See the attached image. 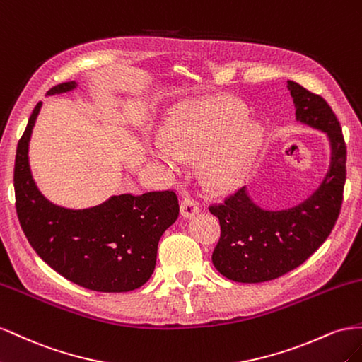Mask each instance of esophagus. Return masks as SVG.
Masks as SVG:
<instances>
[{"instance_id":"obj_1","label":"esophagus","mask_w":362,"mask_h":362,"mask_svg":"<svg viewBox=\"0 0 362 362\" xmlns=\"http://www.w3.org/2000/svg\"><path fill=\"white\" fill-rule=\"evenodd\" d=\"M200 208L197 202H194L191 197H183L182 203H180V214L183 218H191L195 214H199Z\"/></svg>"}]
</instances>
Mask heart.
Returning <instances> with one entry per match:
<instances>
[{
  "instance_id": "obj_1",
  "label": "heart",
  "mask_w": 362,
  "mask_h": 362,
  "mask_svg": "<svg viewBox=\"0 0 362 362\" xmlns=\"http://www.w3.org/2000/svg\"><path fill=\"white\" fill-rule=\"evenodd\" d=\"M247 118V107L230 98L183 103L165 124V142H154L150 154L174 174L182 160L202 162L211 188L230 189L250 170L267 135L264 124Z\"/></svg>"
}]
</instances>
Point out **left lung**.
Segmentation results:
<instances>
[{"label": "left lung", "mask_w": 362, "mask_h": 362, "mask_svg": "<svg viewBox=\"0 0 362 362\" xmlns=\"http://www.w3.org/2000/svg\"><path fill=\"white\" fill-rule=\"evenodd\" d=\"M296 119L326 133L329 170L306 200L281 211L264 209L241 188L209 211L220 220L221 236L212 253L214 267L241 284L273 281L302 265L329 236L339 215L346 182V144L341 126L327 103L288 80Z\"/></svg>", "instance_id": "1"}]
</instances>
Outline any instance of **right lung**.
Here are the masks:
<instances>
[{
  "instance_id": "1",
  "label": "right lung",
  "mask_w": 362,
  "mask_h": 362,
  "mask_svg": "<svg viewBox=\"0 0 362 362\" xmlns=\"http://www.w3.org/2000/svg\"><path fill=\"white\" fill-rule=\"evenodd\" d=\"M76 88L77 81H66L47 95ZM40 107L39 101L18 142L13 173L16 214L30 245L53 270L88 290H136L154 272L160 236L177 220V195L173 191L112 195L86 209L51 203L36 187L28 162Z\"/></svg>"
}]
</instances>
